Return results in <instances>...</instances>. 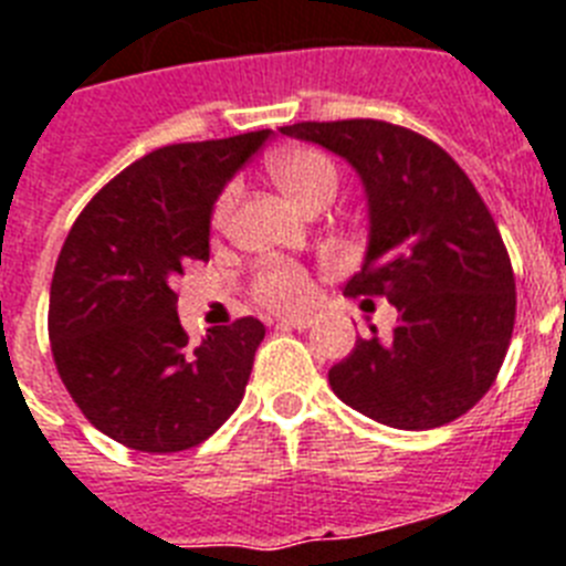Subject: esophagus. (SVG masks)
Segmentation results:
<instances>
[{
  "label": "esophagus",
  "mask_w": 566,
  "mask_h": 566,
  "mask_svg": "<svg viewBox=\"0 0 566 566\" xmlns=\"http://www.w3.org/2000/svg\"><path fill=\"white\" fill-rule=\"evenodd\" d=\"M312 324H315V317H310V315L280 317V326H286V329H310Z\"/></svg>",
  "instance_id": "obj_1"
}]
</instances>
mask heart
Listing matches in <instances>:
<instances>
[{"mask_svg":"<svg viewBox=\"0 0 566 566\" xmlns=\"http://www.w3.org/2000/svg\"><path fill=\"white\" fill-rule=\"evenodd\" d=\"M274 181L303 210L315 202H329L338 190V167L326 153L310 147L286 149L269 161ZM237 202V185H228L213 205V226H226ZM256 297L269 306H301L310 297V280L292 263H269L256 274Z\"/></svg>","mask_w":566,"mask_h":566,"instance_id":"obj_1","label":"heart"}]
</instances>
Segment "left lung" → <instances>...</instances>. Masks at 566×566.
Returning a JSON list of instances; mask_svg holds the SVG:
<instances>
[{
    "mask_svg": "<svg viewBox=\"0 0 566 566\" xmlns=\"http://www.w3.org/2000/svg\"><path fill=\"white\" fill-rule=\"evenodd\" d=\"M280 133L358 172L370 233L347 292L385 294L399 312L390 338L356 340L329 387L399 431L454 422L494 385L515 326V274L485 202L440 144L405 126L303 120Z\"/></svg>",
    "mask_w": 566,
    "mask_h": 566,
    "instance_id": "8db88e82",
    "label": "left lung"
}]
</instances>
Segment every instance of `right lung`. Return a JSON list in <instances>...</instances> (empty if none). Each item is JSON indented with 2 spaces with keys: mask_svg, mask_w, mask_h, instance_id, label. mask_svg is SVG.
<instances>
[{
  "mask_svg": "<svg viewBox=\"0 0 566 566\" xmlns=\"http://www.w3.org/2000/svg\"><path fill=\"white\" fill-rule=\"evenodd\" d=\"M269 135L153 149L65 237L51 280V353L83 417L120 446L185 451L242 401L265 326L240 317L193 344L170 283L210 256L213 205Z\"/></svg>",
  "mask_w": 566,
  "mask_h": 566,
  "instance_id": "add662e5",
  "label": "right lung"
}]
</instances>
